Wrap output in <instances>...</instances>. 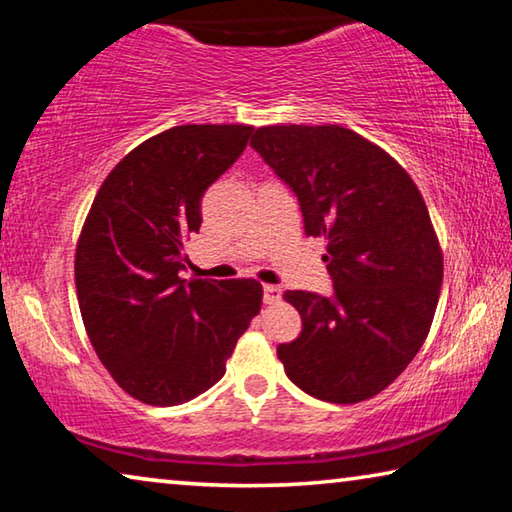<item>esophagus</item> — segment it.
<instances>
[{
    "label": "esophagus",
    "mask_w": 512,
    "mask_h": 512,
    "mask_svg": "<svg viewBox=\"0 0 512 512\" xmlns=\"http://www.w3.org/2000/svg\"><path fill=\"white\" fill-rule=\"evenodd\" d=\"M280 300V289L273 285H264V303L266 305H275Z\"/></svg>",
    "instance_id": "1"
}]
</instances>
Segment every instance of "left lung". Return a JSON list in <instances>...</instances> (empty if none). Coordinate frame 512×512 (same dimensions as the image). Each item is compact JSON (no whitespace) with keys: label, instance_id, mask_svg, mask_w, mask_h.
Masks as SVG:
<instances>
[{"label":"left lung","instance_id":"obj_1","mask_svg":"<svg viewBox=\"0 0 512 512\" xmlns=\"http://www.w3.org/2000/svg\"><path fill=\"white\" fill-rule=\"evenodd\" d=\"M250 145L296 193L307 237L326 239L335 287L285 291L303 330L278 358L314 399L367 401L431 330L444 259L426 202L399 161L342 125L259 127Z\"/></svg>","mask_w":512,"mask_h":512}]
</instances>
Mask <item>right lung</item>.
Instances as JSON below:
<instances>
[{
  "mask_svg": "<svg viewBox=\"0 0 512 512\" xmlns=\"http://www.w3.org/2000/svg\"><path fill=\"white\" fill-rule=\"evenodd\" d=\"M250 125H180L118 161L81 227L75 285L97 358L136 401L180 405L216 385L262 307L257 280H182L200 200Z\"/></svg>",
  "mask_w": 512,
  "mask_h": 512,
  "instance_id": "add662e5",
  "label": "right lung"
}]
</instances>
